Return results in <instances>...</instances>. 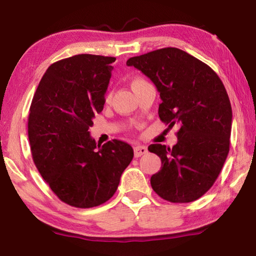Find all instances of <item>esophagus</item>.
I'll return each mask as SVG.
<instances>
[{"mask_svg": "<svg viewBox=\"0 0 256 256\" xmlns=\"http://www.w3.org/2000/svg\"><path fill=\"white\" fill-rule=\"evenodd\" d=\"M146 152H148V149H146V146H144L138 144L134 146V156H136V157H140V156L146 154Z\"/></svg>", "mask_w": 256, "mask_h": 256, "instance_id": "1", "label": "esophagus"}]
</instances>
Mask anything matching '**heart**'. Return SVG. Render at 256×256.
I'll return each instance as SVG.
<instances>
[{
  "mask_svg": "<svg viewBox=\"0 0 256 256\" xmlns=\"http://www.w3.org/2000/svg\"><path fill=\"white\" fill-rule=\"evenodd\" d=\"M140 82H146V81L142 80V79H136V80H134V81L132 82V86H133V84H140Z\"/></svg>",
  "mask_w": 256,
  "mask_h": 256,
  "instance_id": "heart-1",
  "label": "heart"
}]
</instances>
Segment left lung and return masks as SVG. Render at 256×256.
Segmentation results:
<instances>
[{
    "label": "left lung",
    "mask_w": 256,
    "mask_h": 256,
    "mask_svg": "<svg viewBox=\"0 0 256 256\" xmlns=\"http://www.w3.org/2000/svg\"><path fill=\"white\" fill-rule=\"evenodd\" d=\"M126 66L157 86L160 120L180 126L172 148L149 146L162 159L151 186L172 203L198 200L218 178L229 152L232 112L224 84L209 66L175 47L134 56Z\"/></svg>",
    "instance_id": "obj_1"
}]
</instances>
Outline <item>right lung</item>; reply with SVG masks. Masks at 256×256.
Listing matches in <instances>:
<instances>
[{
  "instance_id": "add662e5",
  "label": "right lung",
  "mask_w": 256,
  "mask_h": 256,
  "mask_svg": "<svg viewBox=\"0 0 256 256\" xmlns=\"http://www.w3.org/2000/svg\"><path fill=\"white\" fill-rule=\"evenodd\" d=\"M115 58L79 54L47 68L28 118L32 160L60 201L76 208L100 206L114 196L133 159L120 140L97 146L88 131L105 104Z\"/></svg>"
}]
</instances>
